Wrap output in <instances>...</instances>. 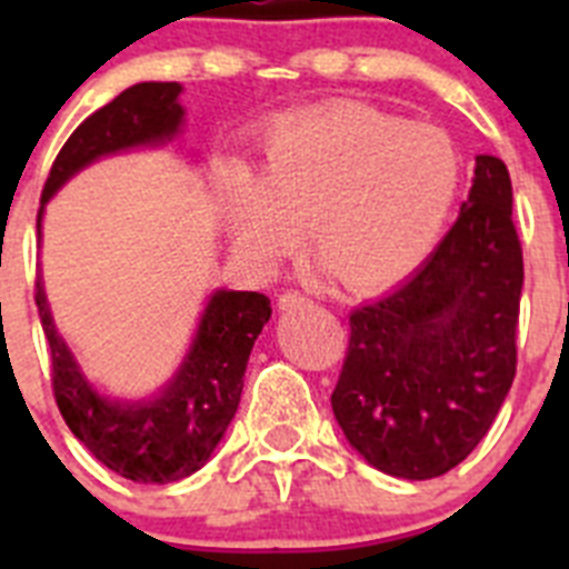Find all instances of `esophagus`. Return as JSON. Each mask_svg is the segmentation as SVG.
I'll return each instance as SVG.
<instances>
[{
  "label": "esophagus",
  "mask_w": 569,
  "mask_h": 569,
  "mask_svg": "<svg viewBox=\"0 0 569 569\" xmlns=\"http://www.w3.org/2000/svg\"><path fill=\"white\" fill-rule=\"evenodd\" d=\"M308 296L299 293V290H284V293L279 296V308L281 310H290V308H299V305H308Z\"/></svg>",
  "instance_id": "34e87169"
}]
</instances>
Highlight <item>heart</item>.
<instances>
[{"label":"heart","instance_id":"heart-1","mask_svg":"<svg viewBox=\"0 0 569 569\" xmlns=\"http://www.w3.org/2000/svg\"><path fill=\"white\" fill-rule=\"evenodd\" d=\"M256 176L228 179V219L244 253L276 264L310 228L316 259L336 279L376 288L430 253L465 162L436 124L336 104L276 119L256 150Z\"/></svg>","mask_w":569,"mask_h":569}]
</instances>
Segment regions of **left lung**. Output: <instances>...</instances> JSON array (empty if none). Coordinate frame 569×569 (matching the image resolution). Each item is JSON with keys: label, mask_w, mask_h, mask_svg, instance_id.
Here are the masks:
<instances>
[{"label": "left lung", "mask_w": 569, "mask_h": 569, "mask_svg": "<svg viewBox=\"0 0 569 569\" xmlns=\"http://www.w3.org/2000/svg\"><path fill=\"white\" fill-rule=\"evenodd\" d=\"M521 284L510 173L476 156L470 196L439 248L350 313L330 405L367 465L425 481L476 450L516 379Z\"/></svg>", "instance_id": "obj_1"}]
</instances>
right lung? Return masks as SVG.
Wrapping results in <instances>:
<instances>
[{"label":"right lung","mask_w":569,"mask_h":569,"mask_svg":"<svg viewBox=\"0 0 569 569\" xmlns=\"http://www.w3.org/2000/svg\"><path fill=\"white\" fill-rule=\"evenodd\" d=\"M179 82H139L90 113L59 150L42 188L44 204L70 176L99 156L170 142L182 124ZM37 308L53 367V399L64 425L108 470L139 485H168L196 472L222 441L244 387L250 350L270 319V299L253 290H216L182 367L156 399L122 401L97 393L59 336L42 279Z\"/></svg>","instance_id":"right-lung-1"}]
</instances>
